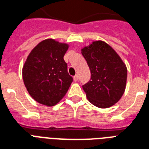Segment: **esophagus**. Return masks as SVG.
I'll return each instance as SVG.
<instances>
[{
	"mask_svg": "<svg viewBox=\"0 0 149 149\" xmlns=\"http://www.w3.org/2000/svg\"><path fill=\"white\" fill-rule=\"evenodd\" d=\"M73 79H74L75 82H77V80H78V76H77V75L74 76V77H73Z\"/></svg>",
	"mask_w": 149,
	"mask_h": 149,
	"instance_id": "1",
	"label": "esophagus"
}]
</instances>
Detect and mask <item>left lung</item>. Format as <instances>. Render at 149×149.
<instances>
[{
  "label": "left lung",
  "mask_w": 149,
  "mask_h": 149,
  "mask_svg": "<svg viewBox=\"0 0 149 149\" xmlns=\"http://www.w3.org/2000/svg\"><path fill=\"white\" fill-rule=\"evenodd\" d=\"M91 70V79L83 85L87 99L102 109L115 105L123 95L127 70L112 47L102 40L81 50Z\"/></svg>",
  "instance_id": "left-lung-1"
}]
</instances>
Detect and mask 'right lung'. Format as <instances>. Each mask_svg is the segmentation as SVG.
<instances>
[{
	"label": "right lung",
	"instance_id": "add662e5",
	"mask_svg": "<svg viewBox=\"0 0 149 149\" xmlns=\"http://www.w3.org/2000/svg\"><path fill=\"white\" fill-rule=\"evenodd\" d=\"M67 44L44 40L32 50L22 68L28 92L36 102L54 106L61 101L72 82L64 61Z\"/></svg>",
	"mask_w": 149,
	"mask_h": 149
}]
</instances>
